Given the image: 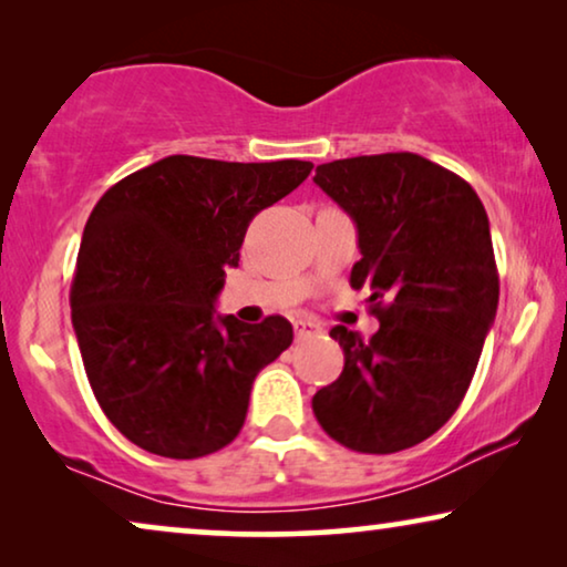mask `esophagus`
Listing matches in <instances>:
<instances>
[{"label":"esophagus","instance_id":"obj_1","mask_svg":"<svg viewBox=\"0 0 567 567\" xmlns=\"http://www.w3.org/2000/svg\"><path fill=\"white\" fill-rule=\"evenodd\" d=\"M320 330H322L320 322L309 320V317H297V320H293V332H297V340L312 338V336H317V332H320Z\"/></svg>","mask_w":567,"mask_h":567}]
</instances>
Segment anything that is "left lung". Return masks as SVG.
Segmentation results:
<instances>
[{"label": "left lung", "instance_id": "left-lung-1", "mask_svg": "<svg viewBox=\"0 0 567 567\" xmlns=\"http://www.w3.org/2000/svg\"><path fill=\"white\" fill-rule=\"evenodd\" d=\"M315 183L355 221L351 286L371 291L379 320L369 340L330 330L346 363L312 398L315 417L353 452H402L456 413L495 320L485 206L467 181L413 152L328 162Z\"/></svg>", "mask_w": 567, "mask_h": 567}]
</instances>
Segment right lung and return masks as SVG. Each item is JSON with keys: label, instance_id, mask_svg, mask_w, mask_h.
Wrapping results in <instances>:
<instances>
[{"label": "right lung", "instance_id": "add662e5", "mask_svg": "<svg viewBox=\"0 0 567 567\" xmlns=\"http://www.w3.org/2000/svg\"><path fill=\"white\" fill-rule=\"evenodd\" d=\"M312 162L173 154L136 169L92 208L72 281V324L95 400L146 452L198 460L237 439L262 367L291 322L216 315L252 216L289 196Z\"/></svg>", "mask_w": 567, "mask_h": 567}]
</instances>
